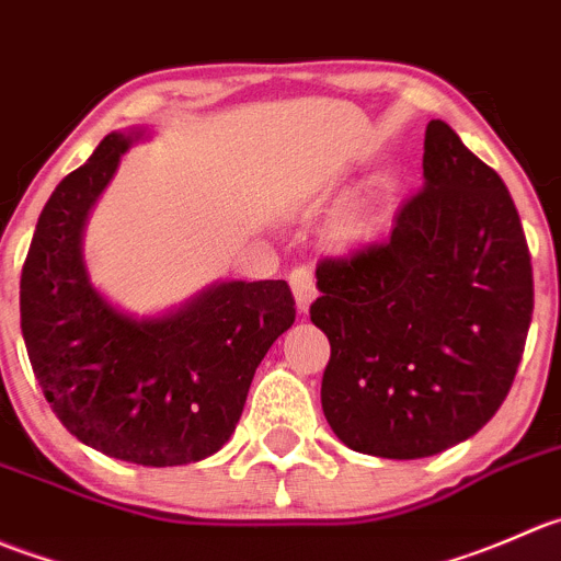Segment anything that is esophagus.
I'll use <instances>...</instances> for the list:
<instances>
[{"mask_svg":"<svg viewBox=\"0 0 561 561\" xmlns=\"http://www.w3.org/2000/svg\"><path fill=\"white\" fill-rule=\"evenodd\" d=\"M288 283H291L294 299H297V310L299 313H308L310 302H313V297H316L313 273L305 267H297V270H291V275H288Z\"/></svg>","mask_w":561,"mask_h":561,"instance_id":"34e87169","label":"esophagus"}]
</instances>
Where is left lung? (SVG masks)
Instances as JSON below:
<instances>
[{"mask_svg":"<svg viewBox=\"0 0 561 561\" xmlns=\"http://www.w3.org/2000/svg\"><path fill=\"white\" fill-rule=\"evenodd\" d=\"M425 185L390 237L316 267L330 337L321 409L376 458H428L474 436L513 387L535 288L502 176L447 122L425 127Z\"/></svg>","mask_w":561,"mask_h":561,"instance_id":"obj_1","label":"left lung"}]
</instances>
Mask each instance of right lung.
I'll return each instance as SVG.
<instances>
[{"label":"right lung","instance_id":"right-lung-1","mask_svg":"<svg viewBox=\"0 0 561 561\" xmlns=\"http://www.w3.org/2000/svg\"><path fill=\"white\" fill-rule=\"evenodd\" d=\"M144 130L111 133L37 218L21 270V332L59 423L141 467L213 456L240 423L253 374L294 324L286 280H226L165 316L116 310L87 275V215Z\"/></svg>","mask_w":561,"mask_h":561}]
</instances>
